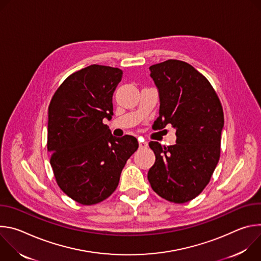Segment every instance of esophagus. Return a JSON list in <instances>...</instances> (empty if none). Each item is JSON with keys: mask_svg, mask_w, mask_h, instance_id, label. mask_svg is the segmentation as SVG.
I'll return each mask as SVG.
<instances>
[{"mask_svg": "<svg viewBox=\"0 0 261 261\" xmlns=\"http://www.w3.org/2000/svg\"><path fill=\"white\" fill-rule=\"evenodd\" d=\"M147 145H148V144H147L146 141H143V140L139 141V148H146Z\"/></svg>", "mask_w": 261, "mask_h": 261, "instance_id": "1", "label": "esophagus"}]
</instances>
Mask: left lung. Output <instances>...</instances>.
I'll list each match as a JSON object with an SVG mask.
<instances>
[{
	"label": "left lung",
	"instance_id": "1",
	"mask_svg": "<svg viewBox=\"0 0 261 261\" xmlns=\"http://www.w3.org/2000/svg\"><path fill=\"white\" fill-rule=\"evenodd\" d=\"M158 88L160 129H175L176 143H148L156 156L147 172L152 189L162 198L184 203L199 195L220 158L224 115L210 82L190 64L168 60L150 67Z\"/></svg>",
	"mask_w": 261,
	"mask_h": 261
}]
</instances>
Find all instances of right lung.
Listing matches in <instances>:
<instances>
[{"mask_svg":"<svg viewBox=\"0 0 261 261\" xmlns=\"http://www.w3.org/2000/svg\"><path fill=\"white\" fill-rule=\"evenodd\" d=\"M123 71L91 65L69 75L48 107L47 150L59 187L92 205L117 189L127 160L138 148L134 136L115 137L104 119L114 116L113 95Z\"/></svg>","mask_w":261,"mask_h":261,"instance_id":"add662e5","label":"right lung"}]
</instances>
